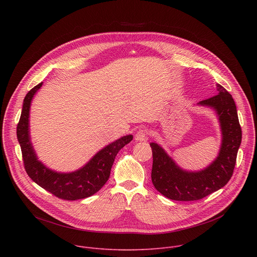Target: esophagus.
Masks as SVG:
<instances>
[{
  "instance_id": "obj_1",
  "label": "esophagus",
  "mask_w": 257,
  "mask_h": 257,
  "mask_svg": "<svg viewBox=\"0 0 257 257\" xmlns=\"http://www.w3.org/2000/svg\"><path fill=\"white\" fill-rule=\"evenodd\" d=\"M149 138V134L148 131L145 129H139L136 131L135 133V140L137 141H144Z\"/></svg>"
}]
</instances>
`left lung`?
<instances>
[{"label":"left lung","mask_w":257,"mask_h":257,"mask_svg":"<svg viewBox=\"0 0 257 257\" xmlns=\"http://www.w3.org/2000/svg\"><path fill=\"white\" fill-rule=\"evenodd\" d=\"M216 88L217 94L199 102L201 105H208L215 109L223 134L221 151L209 167L196 173L183 171L160 145L151 143L153 184L160 193L172 200L202 199L224 187L233 175L242 130L232 95L222 85L216 84Z\"/></svg>","instance_id":"1"}]
</instances>
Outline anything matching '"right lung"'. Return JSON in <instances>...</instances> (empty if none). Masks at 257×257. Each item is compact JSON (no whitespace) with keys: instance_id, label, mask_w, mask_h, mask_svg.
<instances>
[{"instance_id":"add662e5","label":"right lung","mask_w":257,"mask_h":257,"mask_svg":"<svg viewBox=\"0 0 257 257\" xmlns=\"http://www.w3.org/2000/svg\"><path fill=\"white\" fill-rule=\"evenodd\" d=\"M42 85L43 83H40L27 92L17 125V138L21 148L24 169L36 184L60 199L77 200L89 197L105 184L117 154L132 140L133 136L127 135L108 144L87 165L76 172L60 174L49 170L36 158L28 131L30 102Z\"/></svg>"}]
</instances>
